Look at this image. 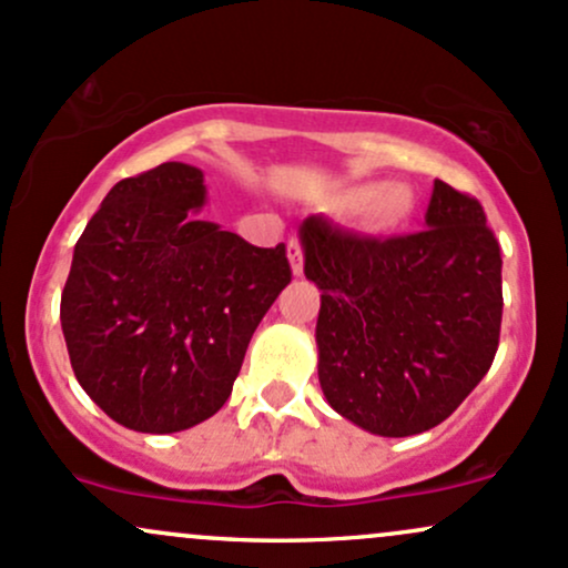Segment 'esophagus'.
I'll return each mask as SVG.
<instances>
[{
	"label": "esophagus",
	"instance_id": "1",
	"mask_svg": "<svg viewBox=\"0 0 568 568\" xmlns=\"http://www.w3.org/2000/svg\"><path fill=\"white\" fill-rule=\"evenodd\" d=\"M288 262H291V270L293 275H302L304 272V253H302V243L298 240H291L288 243Z\"/></svg>",
	"mask_w": 568,
	"mask_h": 568
}]
</instances>
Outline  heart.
Returning <instances> with one entry per match:
<instances>
[{
    "label": "heart",
    "instance_id": "b5f03b06",
    "mask_svg": "<svg viewBox=\"0 0 568 568\" xmlns=\"http://www.w3.org/2000/svg\"><path fill=\"white\" fill-rule=\"evenodd\" d=\"M328 205L336 216L357 213L368 232H395L414 216L416 200L406 184H357L334 194Z\"/></svg>",
    "mask_w": 568,
    "mask_h": 568
}]
</instances>
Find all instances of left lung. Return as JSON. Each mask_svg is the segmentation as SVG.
<instances>
[{
    "label": "left lung",
    "instance_id": "obj_1",
    "mask_svg": "<svg viewBox=\"0 0 568 568\" xmlns=\"http://www.w3.org/2000/svg\"><path fill=\"white\" fill-rule=\"evenodd\" d=\"M321 288L317 376L328 406L382 438L433 429L491 368L501 256L470 194L435 181L425 230L361 237L323 216L298 226Z\"/></svg>",
    "mask_w": 568,
    "mask_h": 568
}]
</instances>
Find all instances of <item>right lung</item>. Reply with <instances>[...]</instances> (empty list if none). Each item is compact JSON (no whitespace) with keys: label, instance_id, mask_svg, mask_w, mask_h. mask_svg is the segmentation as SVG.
<instances>
[{"label":"right lung","instance_id":"right-lung-1","mask_svg":"<svg viewBox=\"0 0 568 568\" xmlns=\"http://www.w3.org/2000/svg\"><path fill=\"white\" fill-rule=\"evenodd\" d=\"M205 202L200 168L162 162L114 184L74 245L61 296L71 368L90 400L135 433L211 419L291 283L283 243L256 247L202 221Z\"/></svg>","mask_w":568,"mask_h":568}]
</instances>
